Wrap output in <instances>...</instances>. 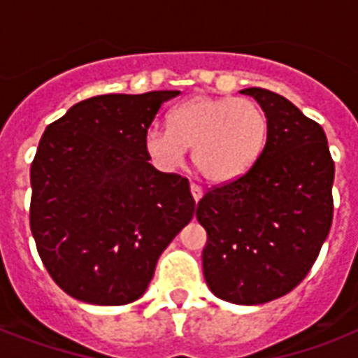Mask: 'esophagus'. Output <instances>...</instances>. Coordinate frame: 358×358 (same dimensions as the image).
<instances>
[{"label":"esophagus","mask_w":358,"mask_h":358,"mask_svg":"<svg viewBox=\"0 0 358 358\" xmlns=\"http://www.w3.org/2000/svg\"><path fill=\"white\" fill-rule=\"evenodd\" d=\"M189 189H191V195H193V199H195L196 202L201 201V196H202V187H201V185L191 184V185H189Z\"/></svg>","instance_id":"1"}]
</instances>
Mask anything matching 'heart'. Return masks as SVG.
I'll return each mask as SVG.
<instances>
[{"mask_svg": "<svg viewBox=\"0 0 358 358\" xmlns=\"http://www.w3.org/2000/svg\"><path fill=\"white\" fill-rule=\"evenodd\" d=\"M266 134V115L252 100L195 96L169 113V128L146 129L145 150L156 167L173 171L191 148L196 171L219 184L249 171Z\"/></svg>", "mask_w": 358, "mask_h": 358, "instance_id": "b5f03b06", "label": "heart"}]
</instances>
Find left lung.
<instances>
[{
	"label": "left lung",
	"mask_w": 358,
	"mask_h": 358,
	"mask_svg": "<svg viewBox=\"0 0 358 358\" xmlns=\"http://www.w3.org/2000/svg\"><path fill=\"white\" fill-rule=\"evenodd\" d=\"M267 119L266 145L241 176L196 204L206 229L202 271L219 299L262 305L289 294L314 266L333 223L334 162L325 131L277 92L241 91Z\"/></svg>",
	"instance_id": "8db88e82"
}]
</instances>
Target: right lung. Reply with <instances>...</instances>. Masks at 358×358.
Returning <instances> with one entry per match:
<instances>
[{
	"label": "right lung",
	"mask_w": 358,
	"mask_h": 358,
	"mask_svg": "<svg viewBox=\"0 0 358 358\" xmlns=\"http://www.w3.org/2000/svg\"><path fill=\"white\" fill-rule=\"evenodd\" d=\"M180 91L102 94L41 137L31 163L29 227L59 288L91 305L145 294L157 258L189 223V182L148 163L145 134Z\"/></svg>",
	"instance_id": "add662e5"
}]
</instances>
